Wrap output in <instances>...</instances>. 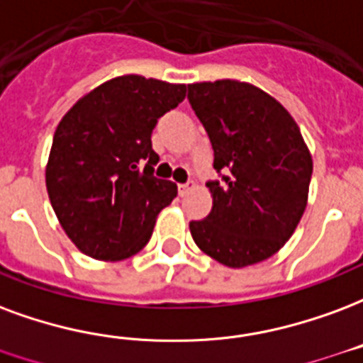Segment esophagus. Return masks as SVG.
I'll list each match as a JSON object with an SVG mask.
<instances>
[{"mask_svg": "<svg viewBox=\"0 0 363 363\" xmlns=\"http://www.w3.org/2000/svg\"><path fill=\"white\" fill-rule=\"evenodd\" d=\"M190 189H194V182H192V181L184 182V184H179V194L186 196V194H189Z\"/></svg>", "mask_w": 363, "mask_h": 363, "instance_id": "34e87169", "label": "esophagus"}]
</instances>
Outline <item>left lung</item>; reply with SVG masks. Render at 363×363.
Returning a JSON list of instances; mask_svg holds the SVG:
<instances>
[{
  "label": "left lung",
  "instance_id": "1",
  "mask_svg": "<svg viewBox=\"0 0 363 363\" xmlns=\"http://www.w3.org/2000/svg\"><path fill=\"white\" fill-rule=\"evenodd\" d=\"M189 101L221 174L208 182L213 208L202 221H190L192 238L227 267L259 264L283 248L304 216L310 150L291 113L248 82L189 84Z\"/></svg>",
  "mask_w": 363,
  "mask_h": 363
}]
</instances>
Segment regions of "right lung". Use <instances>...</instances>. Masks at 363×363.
I'll return each instance as SVG.
<instances>
[{"instance_id": "add662e5", "label": "right lung", "mask_w": 363, "mask_h": 363, "mask_svg": "<svg viewBox=\"0 0 363 363\" xmlns=\"http://www.w3.org/2000/svg\"><path fill=\"white\" fill-rule=\"evenodd\" d=\"M186 96L184 84L125 74L80 98L57 125L45 186L61 227L94 259L134 256L177 184L154 177L152 130Z\"/></svg>"}]
</instances>
